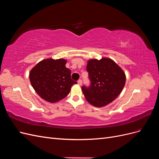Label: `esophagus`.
Instances as JSON below:
<instances>
[{"mask_svg": "<svg viewBox=\"0 0 159 159\" xmlns=\"http://www.w3.org/2000/svg\"><path fill=\"white\" fill-rule=\"evenodd\" d=\"M78 85H81V84H82V80H79L78 81Z\"/></svg>", "mask_w": 159, "mask_h": 159, "instance_id": "1", "label": "esophagus"}]
</instances>
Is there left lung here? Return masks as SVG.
<instances>
[{
    "instance_id": "8db88e82",
    "label": "left lung",
    "mask_w": 159,
    "mask_h": 159,
    "mask_svg": "<svg viewBox=\"0 0 159 159\" xmlns=\"http://www.w3.org/2000/svg\"><path fill=\"white\" fill-rule=\"evenodd\" d=\"M86 70L90 84L89 86L84 85L81 89L86 100L93 106H105L121 92L125 84V74L113 60H90Z\"/></svg>"
}]
</instances>
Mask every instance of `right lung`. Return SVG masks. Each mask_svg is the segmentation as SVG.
<instances>
[{"mask_svg":"<svg viewBox=\"0 0 159 159\" xmlns=\"http://www.w3.org/2000/svg\"><path fill=\"white\" fill-rule=\"evenodd\" d=\"M64 59H46L40 61L30 72L33 88L47 102L55 103L70 93L77 82L71 78V71L66 67Z\"/></svg>","mask_w":159,"mask_h":159,"instance_id":"1","label":"right lung"}]
</instances>
